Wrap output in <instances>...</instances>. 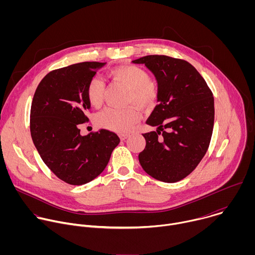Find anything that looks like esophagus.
I'll return each instance as SVG.
<instances>
[{"label":"esophagus","mask_w":255,"mask_h":255,"mask_svg":"<svg viewBox=\"0 0 255 255\" xmlns=\"http://www.w3.org/2000/svg\"><path fill=\"white\" fill-rule=\"evenodd\" d=\"M119 137H120L121 140H125V139H127L129 137V135L128 134H119Z\"/></svg>","instance_id":"obj_1"}]
</instances>
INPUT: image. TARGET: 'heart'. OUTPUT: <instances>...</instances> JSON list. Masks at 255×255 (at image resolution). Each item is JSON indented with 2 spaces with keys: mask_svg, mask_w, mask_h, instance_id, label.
<instances>
[{
  "mask_svg": "<svg viewBox=\"0 0 255 255\" xmlns=\"http://www.w3.org/2000/svg\"><path fill=\"white\" fill-rule=\"evenodd\" d=\"M109 78L129 90L128 104L135 105L142 110H149L157 102L158 90L146 70L132 64L121 65L109 72ZM105 85L99 78H93L87 85L86 96L89 103L99 108L104 102ZM140 119V114L133 107L126 109L107 108L99 114L100 126L118 133L129 132Z\"/></svg>",
  "mask_w": 255,
  "mask_h": 255,
  "instance_id": "1",
  "label": "heart"
}]
</instances>
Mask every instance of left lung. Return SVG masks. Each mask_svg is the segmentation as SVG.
I'll list each match as a JSON object with an SVG mask.
<instances>
[{
  "mask_svg": "<svg viewBox=\"0 0 255 255\" xmlns=\"http://www.w3.org/2000/svg\"><path fill=\"white\" fill-rule=\"evenodd\" d=\"M132 62L145 64L158 90V105L146 121L157 130L143 134L146 145L139 162L153 178L176 183L197 167L208 150L214 127L213 94L184 59L147 55Z\"/></svg>",
  "mask_w": 255,
  "mask_h": 255,
  "instance_id": "left-lung-1",
  "label": "left lung"
}]
</instances>
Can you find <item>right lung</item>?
Masks as SVG:
<instances>
[{"mask_svg":"<svg viewBox=\"0 0 255 255\" xmlns=\"http://www.w3.org/2000/svg\"><path fill=\"white\" fill-rule=\"evenodd\" d=\"M105 64L86 61L52 70L33 97V143L48 168L69 185H85L101 174L120 142L118 135L109 130L83 136L79 129L80 124L89 121L87 85Z\"/></svg>","mask_w":255,"mask_h":255,"instance_id":"obj_1","label":"right lung"}]
</instances>
